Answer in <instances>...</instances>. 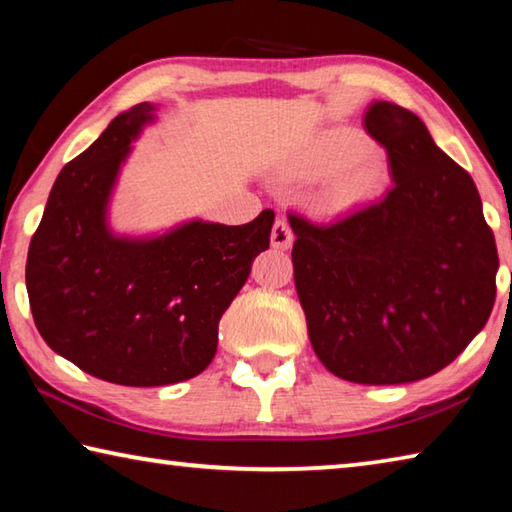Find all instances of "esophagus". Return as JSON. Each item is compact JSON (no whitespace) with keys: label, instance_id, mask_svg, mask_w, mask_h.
<instances>
[{"label":"esophagus","instance_id":"esophagus-1","mask_svg":"<svg viewBox=\"0 0 512 512\" xmlns=\"http://www.w3.org/2000/svg\"><path fill=\"white\" fill-rule=\"evenodd\" d=\"M271 246L277 250H289L293 246V232L287 219H277L271 230Z\"/></svg>","mask_w":512,"mask_h":512}]
</instances>
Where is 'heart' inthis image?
I'll list each match as a JSON object with an SVG mask.
<instances>
[{"mask_svg": "<svg viewBox=\"0 0 512 512\" xmlns=\"http://www.w3.org/2000/svg\"><path fill=\"white\" fill-rule=\"evenodd\" d=\"M370 153L372 144L366 135L352 128H334L318 137L298 162L296 173L307 180L334 178L320 203L329 212H343L377 192L381 171Z\"/></svg>", "mask_w": 512, "mask_h": 512, "instance_id": "obj_1", "label": "heart"}]
</instances>
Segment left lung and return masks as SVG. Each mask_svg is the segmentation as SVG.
Returning <instances> with one entry per match:
<instances>
[{"mask_svg": "<svg viewBox=\"0 0 512 512\" xmlns=\"http://www.w3.org/2000/svg\"><path fill=\"white\" fill-rule=\"evenodd\" d=\"M363 126L386 149L395 185L325 225L289 214L293 280L329 372L406 384L449 366L488 323L497 244L470 173L418 115L375 101Z\"/></svg>", "mask_w": 512, "mask_h": 512, "instance_id": "8db88e82", "label": "left lung"}]
</instances>
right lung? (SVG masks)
<instances>
[{
    "instance_id": "obj_1",
    "label": "right lung",
    "mask_w": 512,
    "mask_h": 512,
    "mask_svg": "<svg viewBox=\"0 0 512 512\" xmlns=\"http://www.w3.org/2000/svg\"><path fill=\"white\" fill-rule=\"evenodd\" d=\"M137 103L58 173L27 257L31 314L60 357L110 384L167 386L210 366L219 320L271 244L273 210L255 221H187L119 237L108 205L131 142L155 119Z\"/></svg>"
}]
</instances>
